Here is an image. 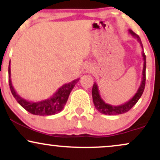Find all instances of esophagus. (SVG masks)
I'll use <instances>...</instances> for the list:
<instances>
[{
    "instance_id": "obj_1",
    "label": "esophagus",
    "mask_w": 160,
    "mask_h": 160,
    "mask_svg": "<svg viewBox=\"0 0 160 160\" xmlns=\"http://www.w3.org/2000/svg\"><path fill=\"white\" fill-rule=\"evenodd\" d=\"M92 69H93V67L91 64L86 63L83 65V67H82V72L89 73L91 72V71H92Z\"/></svg>"
}]
</instances>
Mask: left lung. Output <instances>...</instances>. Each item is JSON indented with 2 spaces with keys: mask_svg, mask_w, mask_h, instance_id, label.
I'll return each instance as SVG.
<instances>
[{
  "mask_svg": "<svg viewBox=\"0 0 160 160\" xmlns=\"http://www.w3.org/2000/svg\"><path fill=\"white\" fill-rule=\"evenodd\" d=\"M128 32L132 36L136 38L138 43H140L141 48L143 49V45L141 43V40L138 34H135L133 31L131 29H128ZM142 57L143 60H144V65H143V71H142V80H141L140 86H139L137 92L135 93V95L128 102H125V103L120 104V105L113 106L111 104L106 103L105 102L102 98L100 93H99L98 87L97 86L96 82H94L92 87V95L93 103L95 104V107L98 110V112L101 113H103L105 115H118L121 113H124L126 112H128L137 103L138 101L141 98V95L143 94V92L144 90L145 87V80H146V56H145L144 50L142 51Z\"/></svg>",
  "mask_w": 160,
  "mask_h": 160,
  "instance_id": "8db88e82",
  "label": "left lung"
}]
</instances>
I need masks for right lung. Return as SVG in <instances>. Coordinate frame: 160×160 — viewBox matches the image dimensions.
<instances>
[{"label": "right lung", "instance_id": "right-lung-1", "mask_svg": "<svg viewBox=\"0 0 160 160\" xmlns=\"http://www.w3.org/2000/svg\"><path fill=\"white\" fill-rule=\"evenodd\" d=\"M8 72L9 85H10L11 92H12L16 100L17 101L18 103L23 108H25L27 111H28L29 113L39 116L54 115L61 112L64 107H65L71 90L80 80V78H78L68 82V83L64 84L61 87L58 88V90L52 96H50L48 98L42 101H38V102H29V101L20 96L16 92L15 89L12 85V81H11L10 78V63H9Z\"/></svg>", "mask_w": 160, "mask_h": 160}]
</instances>
